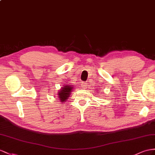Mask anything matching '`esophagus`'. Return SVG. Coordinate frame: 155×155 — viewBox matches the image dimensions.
Returning a JSON list of instances; mask_svg holds the SVG:
<instances>
[{
	"label": "esophagus",
	"mask_w": 155,
	"mask_h": 155,
	"mask_svg": "<svg viewBox=\"0 0 155 155\" xmlns=\"http://www.w3.org/2000/svg\"><path fill=\"white\" fill-rule=\"evenodd\" d=\"M82 88H83V89H86V88H87V84L86 82H83L82 84Z\"/></svg>",
	"instance_id": "34e87169"
}]
</instances>
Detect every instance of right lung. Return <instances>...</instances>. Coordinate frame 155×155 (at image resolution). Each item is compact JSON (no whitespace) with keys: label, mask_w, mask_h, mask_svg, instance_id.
Segmentation results:
<instances>
[{"label":"right lung","mask_w":155,"mask_h":155,"mask_svg":"<svg viewBox=\"0 0 155 155\" xmlns=\"http://www.w3.org/2000/svg\"><path fill=\"white\" fill-rule=\"evenodd\" d=\"M74 89V86L71 84H65L64 86H63L61 89L59 90L58 94H57V96L59 100L61 103L66 101V100L69 97L71 92H73Z\"/></svg>","instance_id":"1"}]
</instances>
